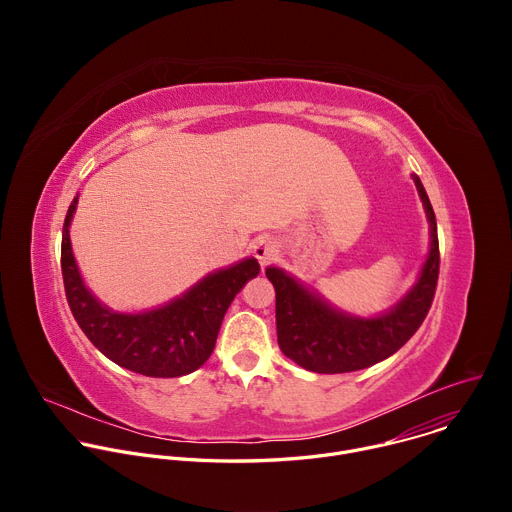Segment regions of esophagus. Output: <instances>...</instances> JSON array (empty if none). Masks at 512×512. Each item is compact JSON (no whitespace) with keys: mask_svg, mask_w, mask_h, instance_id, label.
<instances>
[{"mask_svg":"<svg viewBox=\"0 0 512 512\" xmlns=\"http://www.w3.org/2000/svg\"><path fill=\"white\" fill-rule=\"evenodd\" d=\"M253 255L259 259L261 265L271 263L277 257V243L269 237H261L255 245H253Z\"/></svg>","mask_w":512,"mask_h":512,"instance_id":"34e87169","label":"esophagus"}]
</instances>
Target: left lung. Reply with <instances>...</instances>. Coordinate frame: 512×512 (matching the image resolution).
Here are the masks:
<instances>
[{"mask_svg":"<svg viewBox=\"0 0 512 512\" xmlns=\"http://www.w3.org/2000/svg\"><path fill=\"white\" fill-rule=\"evenodd\" d=\"M413 180L429 218L431 249L419 281L389 314L371 320L348 318L312 296L281 269H265L275 287L279 348L306 371L336 375L367 369L395 354L423 324L440 277V243L431 202L421 180L417 176Z\"/></svg>","mask_w":512,"mask_h":512,"instance_id":"obj_1","label":"left lung"}]
</instances>
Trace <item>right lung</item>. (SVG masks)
<instances>
[{
    "label": "right lung",
    "instance_id": "add662e5",
    "mask_svg": "<svg viewBox=\"0 0 512 512\" xmlns=\"http://www.w3.org/2000/svg\"><path fill=\"white\" fill-rule=\"evenodd\" d=\"M75 208L77 198L70 202L64 218L60 267L66 302L87 338L119 367L145 377L170 379L200 369L214 350L231 302L249 279L259 275V263L245 259L212 273L186 296L160 310L115 314L89 294L72 257L68 225Z\"/></svg>",
    "mask_w": 512,
    "mask_h": 512
}]
</instances>
